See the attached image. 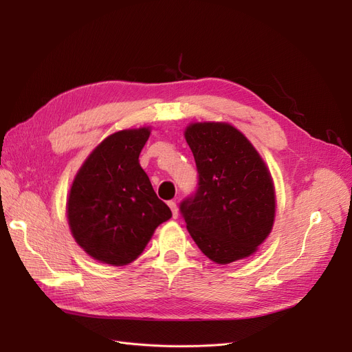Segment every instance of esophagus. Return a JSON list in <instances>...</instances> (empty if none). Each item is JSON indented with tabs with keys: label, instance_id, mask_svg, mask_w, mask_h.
<instances>
[{
	"label": "esophagus",
	"instance_id": "obj_1",
	"mask_svg": "<svg viewBox=\"0 0 352 352\" xmlns=\"http://www.w3.org/2000/svg\"><path fill=\"white\" fill-rule=\"evenodd\" d=\"M168 204V207H170V210H172V214H173V219H177V216H179V210H177V204L175 201H168L167 202Z\"/></svg>",
	"mask_w": 352,
	"mask_h": 352
}]
</instances>
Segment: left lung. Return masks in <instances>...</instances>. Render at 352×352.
<instances>
[{"label": "left lung", "mask_w": 352, "mask_h": 352, "mask_svg": "<svg viewBox=\"0 0 352 352\" xmlns=\"http://www.w3.org/2000/svg\"><path fill=\"white\" fill-rule=\"evenodd\" d=\"M185 138L198 170L195 194L179 207L188 232L217 264L250 257L274 221V186L267 166L229 123H192Z\"/></svg>", "instance_id": "left-lung-1"}]
</instances>
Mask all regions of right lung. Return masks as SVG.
I'll list each match as a JSON object with an SVG mask.
<instances>
[{
    "label": "right lung",
    "instance_id": "add662e5",
    "mask_svg": "<svg viewBox=\"0 0 352 352\" xmlns=\"http://www.w3.org/2000/svg\"><path fill=\"white\" fill-rule=\"evenodd\" d=\"M148 138V127L110 135L73 180L67 201L70 230L83 251L101 263H132L155 228L172 217L140 164Z\"/></svg>",
    "mask_w": 352,
    "mask_h": 352
}]
</instances>
